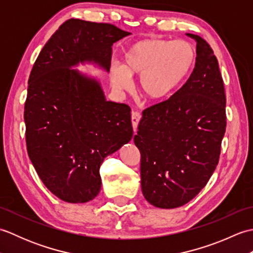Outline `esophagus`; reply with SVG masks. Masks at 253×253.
I'll list each match as a JSON object with an SVG mask.
<instances>
[{"instance_id":"obj_1","label":"esophagus","mask_w":253,"mask_h":253,"mask_svg":"<svg viewBox=\"0 0 253 253\" xmlns=\"http://www.w3.org/2000/svg\"><path fill=\"white\" fill-rule=\"evenodd\" d=\"M140 118H141V114H140V113L132 112V114H131V124H132L133 131L137 130V127H138L139 122H140Z\"/></svg>"}]
</instances>
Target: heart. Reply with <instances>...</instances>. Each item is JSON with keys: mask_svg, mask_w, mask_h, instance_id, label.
Here are the masks:
<instances>
[{"mask_svg": "<svg viewBox=\"0 0 253 253\" xmlns=\"http://www.w3.org/2000/svg\"><path fill=\"white\" fill-rule=\"evenodd\" d=\"M197 51L189 41L146 39L131 44L123 55L122 67L109 71L112 87L117 91L130 88L129 77H139L138 88L151 101L166 98L191 73Z\"/></svg>", "mask_w": 253, "mask_h": 253, "instance_id": "1", "label": "heart"}]
</instances>
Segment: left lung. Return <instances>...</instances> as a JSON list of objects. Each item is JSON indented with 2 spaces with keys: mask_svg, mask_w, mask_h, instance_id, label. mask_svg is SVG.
Segmentation results:
<instances>
[{
  "mask_svg": "<svg viewBox=\"0 0 253 253\" xmlns=\"http://www.w3.org/2000/svg\"><path fill=\"white\" fill-rule=\"evenodd\" d=\"M195 68L169 99L142 112L133 141L141 154V189L161 209L184 206L201 191L218 163L226 130V95L218 62L201 37Z\"/></svg>",
  "mask_w": 253,
  "mask_h": 253,
  "instance_id": "8db88e82",
  "label": "left lung"
}]
</instances>
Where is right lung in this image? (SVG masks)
Returning <instances> with one entry per match:
<instances>
[{
  "label": "right lung",
  "mask_w": 253,
  "mask_h": 253,
  "mask_svg": "<svg viewBox=\"0 0 253 253\" xmlns=\"http://www.w3.org/2000/svg\"><path fill=\"white\" fill-rule=\"evenodd\" d=\"M130 35L106 23L68 19L46 42L28 80L27 152L44 186L69 203L92 200L105 157L132 138L130 107L106 101L100 84L72 66L110 71L112 45Z\"/></svg>",
  "instance_id": "add662e5"
}]
</instances>
